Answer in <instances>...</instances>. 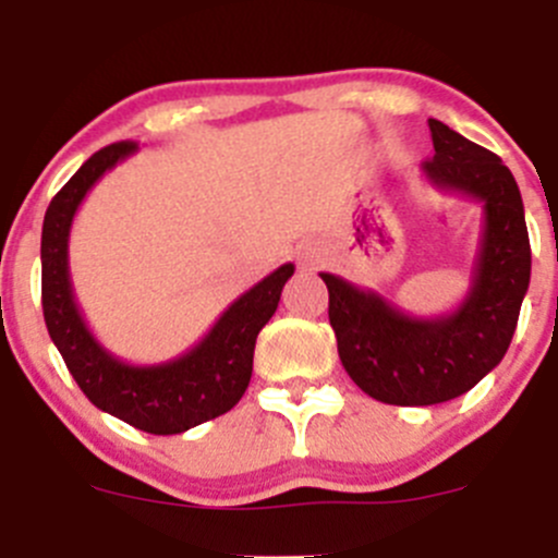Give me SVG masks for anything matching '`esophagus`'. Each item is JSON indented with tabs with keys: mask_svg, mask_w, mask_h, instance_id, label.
Listing matches in <instances>:
<instances>
[{
	"mask_svg": "<svg viewBox=\"0 0 558 558\" xmlns=\"http://www.w3.org/2000/svg\"><path fill=\"white\" fill-rule=\"evenodd\" d=\"M302 262H305V264H307V267H313V264H315L313 253H305V256H302Z\"/></svg>",
	"mask_w": 558,
	"mask_h": 558,
	"instance_id": "34e87169",
	"label": "esophagus"
}]
</instances>
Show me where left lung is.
Instances as JSON below:
<instances>
[{
	"mask_svg": "<svg viewBox=\"0 0 558 558\" xmlns=\"http://www.w3.org/2000/svg\"><path fill=\"white\" fill-rule=\"evenodd\" d=\"M429 132L435 156L421 167L424 178L483 205L472 283L461 305L415 318L378 291L320 272L342 367L364 393L386 404H440L481 384L508 353L532 272L513 172L442 121L429 118Z\"/></svg>",
	"mask_w": 558,
	"mask_h": 558,
	"instance_id": "obj_1",
	"label": "left lung"
}]
</instances>
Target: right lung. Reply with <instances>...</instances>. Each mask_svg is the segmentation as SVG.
I'll return each mask as SVG.
<instances>
[{"mask_svg": "<svg viewBox=\"0 0 558 558\" xmlns=\"http://www.w3.org/2000/svg\"><path fill=\"white\" fill-rule=\"evenodd\" d=\"M137 150L112 143L97 150L50 199L43 221V313L48 335L81 391L105 413L150 435H180L232 410L253 373L258 331L278 311L280 291L294 275L283 264L232 302L191 351L161 364H129L92 335L70 280V229L99 178Z\"/></svg>", "mask_w": 558, "mask_h": 558, "instance_id": "right-lung-1", "label": "right lung"}]
</instances>
